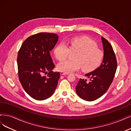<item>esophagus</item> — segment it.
<instances>
[{"instance_id":"1","label":"esophagus","mask_w":131,"mask_h":131,"mask_svg":"<svg viewBox=\"0 0 131 131\" xmlns=\"http://www.w3.org/2000/svg\"><path fill=\"white\" fill-rule=\"evenodd\" d=\"M60 74H61V75H67V74H68V73H66L62 72H61L60 73Z\"/></svg>"}]
</instances>
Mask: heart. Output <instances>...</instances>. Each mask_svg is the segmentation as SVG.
<instances>
[{
    "label": "heart",
    "mask_w": 131,
    "mask_h": 131,
    "mask_svg": "<svg viewBox=\"0 0 131 131\" xmlns=\"http://www.w3.org/2000/svg\"><path fill=\"white\" fill-rule=\"evenodd\" d=\"M70 52L76 53L74 61L59 63L57 69L60 72L69 73L81 68L84 72H92L98 68L103 60V51L98 49L96 42L86 37L72 38L68 42V46L64 42L59 43L54 50L55 57L60 61L66 59Z\"/></svg>",
    "instance_id": "heart-1"
}]
</instances>
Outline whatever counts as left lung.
Listing matches in <instances>:
<instances>
[{"mask_svg": "<svg viewBox=\"0 0 131 131\" xmlns=\"http://www.w3.org/2000/svg\"><path fill=\"white\" fill-rule=\"evenodd\" d=\"M104 50L103 60L100 67L92 72L86 74L90 79H80L76 86V92L82 100L93 101L102 96L112 84L117 69V61L113 47L104 38L102 37Z\"/></svg>", "mask_w": 131, "mask_h": 131, "instance_id": "left-lung-1", "label": "left lung"}]
</instances>
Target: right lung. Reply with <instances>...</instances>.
<instances>
[{
    "label": "right lung",
    "instance_id": "1",
    "mask_svg": "<svg viewBox=\"0 0 131 131\" xmlns=\"http://www.w3.org/2000/svg\"><path fill=\"white\" fill-rule=\"evenodd\" d=\"M58 39L56 34L39 33L26 39L18 51L19 81L27 93L36 100L49 98L57 86L60 73L52 70L54 64L50 52ZM47 71L46 76L43 75Z\"/></svg>",
    "mask_w": 131,
    "mask_h": 131
}]
</instances>
